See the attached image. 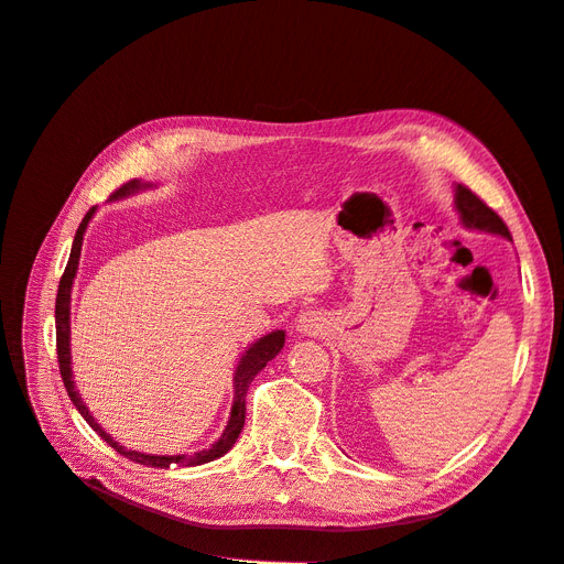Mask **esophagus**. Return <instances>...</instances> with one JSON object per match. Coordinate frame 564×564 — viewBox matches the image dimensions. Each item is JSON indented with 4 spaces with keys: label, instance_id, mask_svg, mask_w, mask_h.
I'll list each match as a JSON object with an SVG mask.
<instances>
[{
    "label": "esophagus",
    "instance_id": "obj_1",
    "mask_svg": "<svg viewBox=\"0 0 564 564\" xmlns=\"http://www.w3.org/2000/svg\"><path fill=\"white\" fill-rule=\"evenodd\" d=\"M315 327H317L315 313H304V315H300V319H297V329H300L302 334H311Z\"/></svg>",
    "mask_w": 564,
    "mask_h": 564
}]
</instances>
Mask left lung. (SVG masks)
<instances>
[{
  "label": "left lung",
  "mask_w": 564,
  "mask_h": 564,
  "mask_svg": "<svg viewBox=\"0 0 564 564\" xmlns=\"http://www.w3.org/2000/svg\"><path fill=\"white\" fill-rule=\"evenodd\" d=\"M455 207H457L459 219L466 228L494 232V235L508 237V240H512V235H510L506 221H502L491 210V207L478 194H473L468 187H464V185L455 187Z\"/></svg>",
  "instance_id": "left-lung-1"
}]
</instances>
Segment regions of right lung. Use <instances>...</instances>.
<instances>
[{"label":"right lung","mask_w":564,"mask_h":564,"mask_svg":"<svg viewBox=\"0 0 564 564\" xmlns=\"http://www.w3.org/2000/svg\"><path fill=\"white\" fill-rule=\"evenodd\" d=\"M145 187H151V183H141V181H130L126 185L118 187L109 200H118V198H126L130 194H137ZM96 213V207L86 213V217L82 219L77 232H75V240H73V249H70V258L66 264V272L58 281V292H56V306H54V317H56V354H58V372H62L64 379V387L68 391V398L73 400V404L77 406V411L84 416V421L91 425L100 438H105L109 446L121 453L123 457L143 464V466H153V468H169V466H200L207 464L213 459L224 457L230 448L232 443L240 436L242 427H245V413H247V391H249V383L253 381V377L267 366V361H272L276 354L283 349L285 343V332H272L262 338H258L245 354L240 364L235 368V395H232V409H230V419L226 423V430L221 432V436L213 443L207 451H198L194 455H145V453H137V451H128L121 443L113 441L100 425L98 421L88 413V406L82 402L77 389H75V381H73V368H70V290H73V281L77 274V264H79V253H82V240H84V232L88 221H91Z\"/></svg>","instance_id":"obj_1"}]
</instances>
